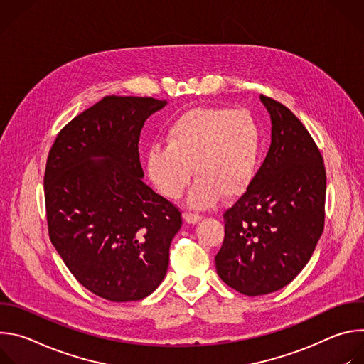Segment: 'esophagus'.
Listing matches in <instances>:
<instances>
[{
	"instance_id": "1",
	"label": "esophagus",
	"mask_w": 364,
	"mask_h": 364,
	"mask_svg": "<svg viewBox=\"0 0 364 364\" xmlns=\"http://www.w3.org/2000/svg\"><path fill=\"white\" fill-rule=\"evenodd\" d=\"M183 218H184V220H186L187 223H190V225H194V223H197V222L201 220V216L194 215V213H184Z\"/></svg>"
}]
</instances>
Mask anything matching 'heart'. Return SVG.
Instances as JSON below:
<instances>
[{"mask_svg":"<svg viewBox=\"0 0 364 364\" xmlns=\"http://www.w3.org/2000/svg\"><path fill=\"white\" fill-rule=\"evenodd\" d=\"M262 152V131L246 111L198 107L181 114L166 132V146L151 145L144 155L148 180L161 196L187 197L191 209H207L222 196L237 198L253 184Z\"/></svg>","mask_w":364,"mask_h":364,"instance_id":"1","label":"heart"}]
</instances>
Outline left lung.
<instances>
[{
    "instance_id": "1",
    "label": "left lung",
    "mask_w": 364,
    "mask_h": 364,
    "mask_svg": "<svg viewBox=\"0 0 364 364\" xmlns=\"http://www.w3.org/2000/svg\"><path fill=\"white\" fill-rule=\"evenodd\" d=\"M271 115V146L252 187L225 215L219 277L256 296L288 285L308 264L324 229L326 168L301 121L261 95Z\"/></svg>"
}]
</instances>
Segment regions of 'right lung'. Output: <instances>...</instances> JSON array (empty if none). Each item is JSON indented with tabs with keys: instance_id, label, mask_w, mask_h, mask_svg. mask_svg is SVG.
<instances>
[{
	"instance_id": "right-lung-1",
	"label": "right lung",
	"mask_w": 364,
	"mask_h": 364,
	"mask_svg": "<svg viewBox=\"0 0 364 364\" xmlns=\"http://www.w3.org/2000/svg\"><path fill=\"white\" fill-rule=\"evenodd\" d=\"M167 100L105 96L72 119L48 152L44 198L50 240L95 295L138 301L163 282L181 213L142 178L138 142Z\"/></svg>"
}]
</instances>
